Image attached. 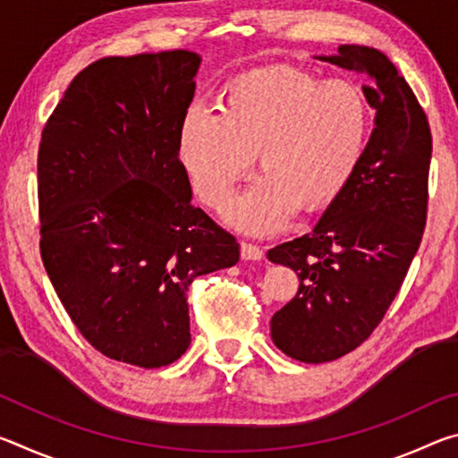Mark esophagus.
I'll list each match as a JSON object with an SVG mask.
<instances>
[{
  "label": "esophagus",
  "instance_id": "34e87169",
  "mask_svg": "<svg viewBox=\"0 0 458 458\" xmlns=\"http://www.w3.org/2000/svg\"><path fill=\"white\" fill-rule=\"evenodd\" d=\"M240 257L244 260H262L265 259V250L260 246L250 244V242H242L240 244Z\"/></svg>",
  "mask_w": 458,
  "mask_h": 458
}]
</instances>
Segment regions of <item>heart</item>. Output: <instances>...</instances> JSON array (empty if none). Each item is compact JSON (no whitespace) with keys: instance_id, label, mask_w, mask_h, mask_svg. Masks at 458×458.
Segmentation results:
<instances>
[{"instance_id":"b5f03b06","label":"heart","mask_w":458,"mask_h":458,"mask_svg":"<svg viewBox=\"0 0 458 458\" xmlns=\"http://www.w3.org/2000/svg\"><path fill=\"white\" fill-rule=\"evenodd\" d=\"M371 106L350 81L323 82L291 68L238 76L226 106L185 108L177 153L196 196L226 206L260 153L267 169L228 210L240 230L267 234L297 210L317 208L352 180L366 151Z\"/></svg>"}]
</instances>
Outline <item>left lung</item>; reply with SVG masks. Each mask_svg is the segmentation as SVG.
<instances>
[{"label": "left lung", "instance_id": "obj_1", "mask_svg": "<svg viewBox=\"0 0 458 458\" xmlns=\"http://www.w3.org/2000/svg\"><path fill=\"white\" fill-rule=\"evenodd\" d=\"M323 62L368 74L374 131L358 169L309 234L268 250L299 276V291L270 319V337L289 358L323 363L366 341L420 246L428 208L432 135L420 103L386 54L339 46Z\"/></svg>", "mask_w": 458, "mask_h": 458}]
</instances>
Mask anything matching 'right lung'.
<instances>
[{
	"label": "right lung",
	"instance_id": "right-lung-1",
	"mask_svg": "<svg viewBox=\"0 0 458 458\" xmlns=\"http://www.w3.org/2000/svg\"><path fill=\"white\" fill-rule=\"evenodd\" d=\"M199 62L190 50L92 62L38 151L40 252L54 291L95 350L147 369L190 347L193 278L240 259L236 238L191 206L177 153Z\"/></svg>",
	"mask_w": 458,
	"mask_h": 458
}]
</instances>
